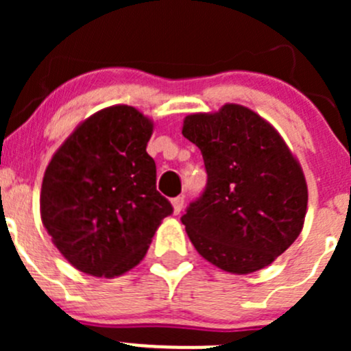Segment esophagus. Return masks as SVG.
I'll use <instances>...</instances> for the list:
<instances>
[{"label":"esophagus","instance_id":"1","mask_svg":"<svg viewBox=\"0 0 351 351\" xmlns=\"http://www.w3.org/2000/svg\"><path fill=\"white\" fill-rule=\"evenodd\" d=\"M183 202H185V198H183V197H175V198H173L171 205H173V212H175V214H180V212H182Z\"/></svg>","mask_w":351,"mask_h":351}]
</instances>
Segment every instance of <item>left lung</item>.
I'll use <instances>...</instances> for the list:
<instances>
[{"label":"left lung","instance_id":"1","mask_svg":"<svg viewBox=\"0 0 351 351\" xmlns=\"http://www.w3.org/2000/svg\"><path fill=\"white\" fill-rule=\"evenodd\" d=\"M182 134L200 149L207 186L182 217L202 258L236 275L277 260L302 231L307 183L299 161L270 122L226 104L192 113Z\"/></svg>","mask_w":351,"mask_h":351}]
</instances>
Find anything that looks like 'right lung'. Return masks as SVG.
<instances>
[{
	"label": "right lung",
	"mask_w": 351,
	"mask_h": 351,
	"mask_svg": "<svg viewBox=\"0 0 351 351\" xmlns=\"http://www.w3.org/2000/svg\"><path fill=\"white\" fill-rule=\"evenodd\" d=\"M153 129L137 108L107 107L83 120L45 168L42 224L76 270L105 278L132 270L173 212L146 151Z\"/></svg>",
	"instance_id": "right-lung-1"
}]
</instances>
